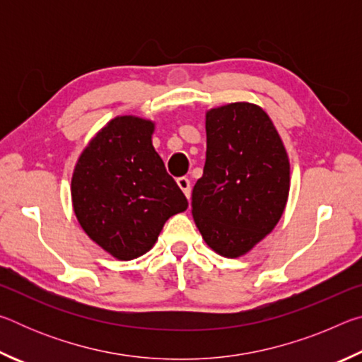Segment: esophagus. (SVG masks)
I'll return each instance as SVG.
<instances>
[{
    "label": "esophagus",
    "instance_id": "1",
    "mask_svg": "<svg viewBox=\"0 0 362 362\" xmlns=\"http://www.w3.org/2000/svg\"><path fill=\"white\" fill-rule=\"evenodd\" d=\"M177 185L180 187V189L185 193L187 198H189V194H192V183H189L188 177H179V179H177Z\"/></svg>",
    "mask_w": 362,
    "mask_h": 362
}]
</instances>
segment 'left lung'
<instances>
[{
	"instance_id": "obj_1",
	"label": "left lung",
	"mask_w": 362,
	"mask_h": 362,
	"mask_svg": "<svg viewBox=\"0 0 362 362\" xmlns=\"http://www.w3.org/2000/svg\"><path fill=\"white\" fill-rule=\"evenodd\" d=\"M206 164L192 193L194 223L207 246L241 257L283 216L291 166L276 127L259 105L236 102L206 113Z\"/></svg>"
}]
</instances>
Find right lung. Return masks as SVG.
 <instances>
[{
	"label": "right lung",
	"mask_w": 362,
	"mask_h": 362,
	"mask_svg": "<svg viewBox=\"0 0 362 362\" xmlns=\"http://www.w3.org/2000/svg\"><path fill=\"white\" fill-rule=\"evenodd\" d=\"M155 124L118 116L97 132L71 177L76 218L94 243L119 260L144 255L169 217L188 201L153 148Z\"/></svg>",
	"instance_id": "add662e5"
}]
</instances>
